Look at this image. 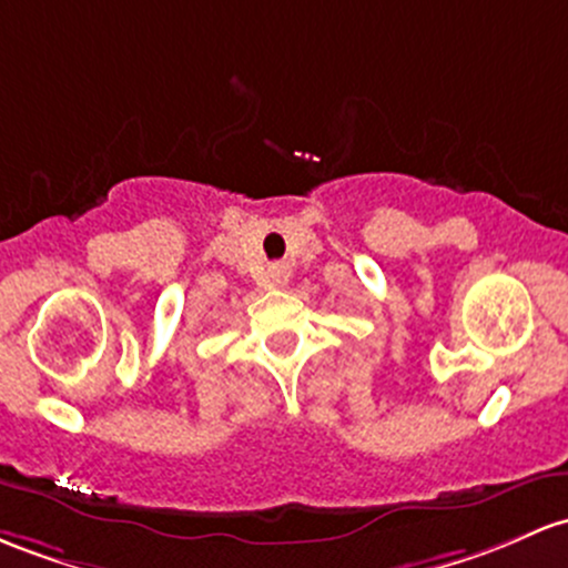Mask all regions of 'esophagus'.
<instances>
[{"label": "esophagus", "instance_id": "34e87169", "mask_svg": "<svg viewBox=\"0 0 568 568\" xmlns=\"http://www.w3.org/2000/svg\"><path fill=\"white\" fill-rule=\"evenodd\" d=\"M270 277H272V283H274V285H285V283H288V277H291L288 266H283V264L272 266V270H270Z\"/></svg>", "mask_w": 568, "mask_h": 568}]
</instances>
